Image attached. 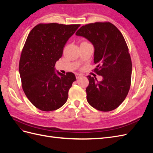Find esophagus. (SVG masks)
I'll use <instances>...</instances> for the list:
<instances>
[{
    "label": "esophagus",
    "mask_w": 153,
    "mask_h": 153,
    "mask_svg": "<svg viewBox=\"0 0 153 153\" xmlns=\"http://www.w3.org/2000/svg\"><path fill=\"white\" fill-rule=\"evenodd\" d=\"M75 76H76V78H80V77L81 76V75H80V74L76 73V74H75Z\"/></svg>",
    "instance_id": "34e87169"
}]
</instances>
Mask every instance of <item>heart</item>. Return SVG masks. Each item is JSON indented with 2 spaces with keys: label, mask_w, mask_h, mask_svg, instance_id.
Returning a JSON list of instances; mask_svg holds the SVG:
<instances>
[{
  "label": "heart",
  "mask_w": 153,
  "mask_h": 153,
  "mask_svg": "<svg viewBox=\"0 0 153 153\" xmlns=\"http://www.w3.org/2000/svg\"><path fill=\"white\" fill-rule=\"evenodd\" d=\"M83 42H86V41H83Z\"/></svg>",
  "instance_id": "heart-1"
}]
</instances>
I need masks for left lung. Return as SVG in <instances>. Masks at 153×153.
Instances as JSON below:
<instances>
[{
	"label": "left lung",
	"instance_id": "obj_1",
	"mask_svg": "<svg viewBox=\"0 0 153 153\" xmlns=\"http://www.w3.org/2000/svg\"><path fill=\"white\" fill-rule=\"evenodd\" d=\"M76 35L84 37L94 45L96 67L92 71L103 76L101 82L87 76L88 103L103 112L117 108L128 94L132 71L130 54L122 33L114 24L104 22L83 25Z\"/></svg>",
	"mask_w": 153,
	"mask_h": 153
}]
</instances>
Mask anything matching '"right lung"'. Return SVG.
<instances>
[{"label":"right lung","instance_id":"right-lung-1","mask_svg":"<svg viewBox=\"0 0 153 153\" xmlns=\"http://www.w3.org/2000/svg\"><path fill=\"white\" fill-rule=\"evenodd\" d=\"M80 25L41 23L27 36L20 55L19 72L23 91L37 108L49 112L66 102L75 75L71 72L66 75L57 72V75L54 67L68 40Z\"/></svg>","mask_w":153,"mask_h":153}]
</instances>
